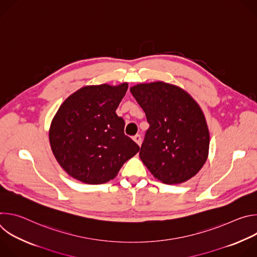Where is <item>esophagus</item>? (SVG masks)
Returning <instances> with one entry per match:
<instances>
[{"label": "esophagus", "mask_w": 257, "mask_h": 257, "mask_svg": "<svg viewBox=\"0 0 257 257\" xmlns=\"http://www.w3.org/2000/svg\"><path fill=\"white\" fill-rule=\"evenodd\" d=\"M133 140L140 146L141 145V142H142V138H141V136L140 135H135L134 137H133Z\"/></svg>", "instance_id": "1"}]
</instances>
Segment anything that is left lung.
Returning <instances> with one entry per match:
<instances>
[{
	"label": "left lung",
	"instance_id": "left-lung-1",
	"mask_svg": "<svg viewBox=\"0 0 257 257\" xmlns=\"http://www.w3.org/2000/svg\"><path fill=\"white\" fill-rule=\"evenodd\" d=\"M150 124L139 157L165 184L194 177L208 157L209 131L201 107L183 88L164 81L130 87Z\"/></svg>",
	"mask_w": 257,
	"mask_h": 257
}]
</instances>
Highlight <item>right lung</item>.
Returning a JSON list of instances; mask_svg holds the SVG:
<instances>
[{
	"label": "right lung",
	"mask_w": 257,
	"mask_h": 257,
	"mask_svg": "<svg viewBox=\"0 0 257 257\" xmlns=\"http://www.w3.org/2000/svg\"><path fill=\"white\" fill-rule=\"evenodd\" d=\"M127 89V82L86 85L60 105L49 139L57 162L72 178L102 184L139 152V146L124 134V120L116 114Z\"/></svg>",
	"instance_id": "1"
}]
</instances>
